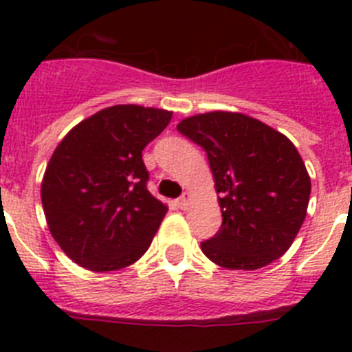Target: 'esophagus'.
<instances>
[{
	"label": "esophagus",
	"mask_w": 352,
	"mask_h": 352,
	"mask_svg": "<svg viewBox=\"0 0 352 352\" xmlns=\"http://www.w3.org/2000/svg\"><path fill=\"white\" fill-rule=\"evenodd\" d=\"M188 201H190V195L186 194H183L182 197L178 199V206H179V210H188Z\"/></svg>",
	"instance_id": "34e87169"
}]
</instances>
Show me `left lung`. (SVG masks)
Returning <instances> with one entry per match:
<instances>
[{"mask_svg":"<svg viewBox=\"0 0 352 352\" xmlns=\"http://www.w3.org/2000/svg\"><path fill=\"white\" fill-rule=\"evenodd\" d=\"M178 132L206 151L222 227L201 243L227 270H259L287 252L307 214L310 178L298 149L263 121L239 113L197 114Z\"/></svg>","mask_w":352,"mask_h":352,"instance_id":"obj_1","label":"left lung"}]
</instances>
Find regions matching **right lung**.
I'll return each mask as SVG.
<instances>
[{
	"mask_svg": "<svg viewBox=\"0 0 352 352\" xmlns=\"http://www.w3.org/2000/svg\"><path fill=\"white\" fill-rule=\"evenodd\" d=\"M173 113L113 105L80 121L54 149L42 182L49 231L82 268L114 272L148 250L167 206L149 194L142 149Z\"/></svg>",
	"mask_w": 352,
	"mask_h": 352,
	"instance_id": "1",
	"label": "right lung"
}]
</instances>
